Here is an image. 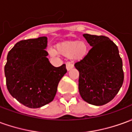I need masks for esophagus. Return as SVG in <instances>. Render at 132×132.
Instances as JSON below:
<instances>
[{"label":"esophagus","mask_w":132,"mask_h":132,"mask_svg":"<svg viewBox=\"0 0 132 132\" xmlns=\"http://www.w3.org/2000/svg\"><path fill=\"white\" fill-rule=\"evenodd\" d=\"M73 63H70V62L66 63V69H67L68 71H70V70L73 69Z\"/></svg>","instance_id":"1"}]
</instances>
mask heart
<instances>
[{
  "mask_svg": "<svg viewBox=\"0 0 132 132\" xmlns=\"http://www.w3.org/2000/svg\"><path fill=\"white\" fill-rule=\"evenodd\" d=\"M51 56H56L59 54L66 57H72L76 60L83 59L88 53V46L86 42L80 41L65 42L57 44L56 50L49 48L48 50Z\"/></svg>",
  "mask_w": 132,
  "mask_h": 132,
  "instance_id": "1",
  "label": "heart"
}]
</instances>
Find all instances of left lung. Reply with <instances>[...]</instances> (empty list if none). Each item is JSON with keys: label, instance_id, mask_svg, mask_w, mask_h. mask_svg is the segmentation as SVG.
Returning <instances> with one entry per match:
<instances>
[{"label": "left lung", "instance_id": "8db88e82", "mask_svg": "<svg viewBox=\"0 0 132 132\" xmlns=\"http://www.w3.org/2000/svg\"><path fill=\"white\" fill-rule=\"evenodd\" d=\"M83 37L92 49L74 64L79 71V93L89 104L105 105L115 97L123 84L122 60L117 45L108 37L88 34Z\"/></svg>", "mask_w": 132, "mask_h": 132}]
</instances>
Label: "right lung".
<instances>
[{"label":"right lung","instance_id":"obj_1","mask_svg":"<svg viewBox=\"0 0 132 132\" xmlns=\"http://www.w3.org/2000/svg\"><path fill=\"white\" fill-rule=\"evenodd\" d=\"M47 37L18 42L8 52L5 66L6 86L10 95L30 108L51 102L58 84L67 72L66 65L54 67L49 61Z\"/></svg>","mask_w":132,"mask_h":132}]
</instances>
